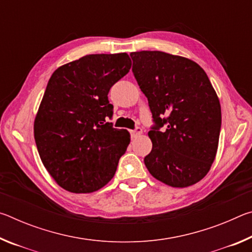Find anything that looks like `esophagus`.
<instances>
[{
    "instance_id": "34e87169",
    "label": "esophagus",
    "mask_w": 252,
    "mask_h": 252,
    "mask_svg": "<svg viewBox=\"0 0 252 252\" xmlns=\"http://www.w3.org/2000/svg\"><path fill=\"white\" fill-rule=\"evenodd\" d=\"M142 134V129L141 127H135L134 130L131 131V136L132 138H138L139 135Z\"/></svg>"
}]
</instances>
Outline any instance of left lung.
Here are the masks:
<instances>
[{
	"mask_svg": "<svg viewBox=\"0 0 252 252\" xmlns=\"http://www.w3.org/2000/svg\"><path fill=\"white\" fill-rule=\"evenodd\" d=\"M130 55L155 122L148 133L152 150L144 164L170 187L192 186L206 177L216 159L221 127L218 95L192 60L161 51Z\"/></svg>",
	"mask_w": 252,
	"mask_h": 252,
	"instance_id": "8db88e82",
	"label": "left lung"
}]
</instances>
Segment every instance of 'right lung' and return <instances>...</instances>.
Returning a JSON list of instances; mask_svg holds the SVG:
<instances>
[{"instance_id": "add662e5", "label": "right lung", "mask_w": 252, "mask_h": 252, "mask_svg": "<svg viewBox=\"0 0 252 252\" xmlns=\"http://www.w3.org/2000/svg\"><path fill=\"white\" fill-rule=\"evenodd\" d=\"M131 69L126 53L89 54L58 67L34 120L42 163L73 193L104 187L130 143L126 130L105 121L113 114L108 93Z\"/></svg>"}]
</instances>
